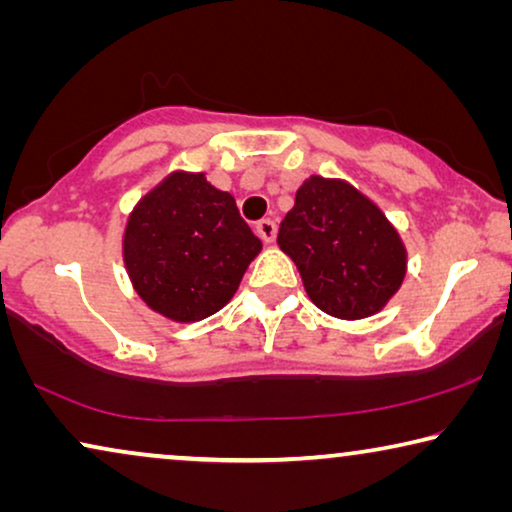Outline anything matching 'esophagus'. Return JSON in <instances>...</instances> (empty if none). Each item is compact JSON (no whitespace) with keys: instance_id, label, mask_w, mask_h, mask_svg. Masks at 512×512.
I'll use <instances>...</instances> for the list:
<instances>
[{"instance_id":"esophagus-1","label":"esophagus","mask_w":512,"mask_h":512,"mask_svg":"<svg viewBox=\"0 0 512 512\" xmlns=\"http://www.w3.org/2000/svg\"><path fill=\"white\" fill-rule=\"evenodd\" d=\"M256 233L261 235L263 242H275V237H277V223L272 221V219L258 221V223H256Z\"/></svg>"}]
</instances>
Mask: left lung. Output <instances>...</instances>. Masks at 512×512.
<instances>
[{
    "label": "left lung",
    "mask_w": 512,
    "mask_h": 512,
    "mask_svg": "<svg viewBox=\"0 0 512 512\" xmlns=\"http://www.w3.org/2000/svg\"><path fill=\"white\" fill-rule=\"evenodd\" d=\"M277 244L296 263L312 303L338 319L373 317L408 270L394 223L345 179H305Z\"/></svg>",
    "instance_id": "left-lung-1"
}]
</instances>
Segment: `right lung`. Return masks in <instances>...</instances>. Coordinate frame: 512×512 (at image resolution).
Instances as JSON below:
<instances>
[{"label": "right lung", "mask_w": 512, "mask_h": 512, "mask_svg": "<svg viewBox=\"0 0 512 512\" xmlns=\"http://www.w3.org/2000/svg\"><path fill=\"white\" fill-rule=\"evenodd\" d=\"M261 249L233 195L209 184L205 172L167 174L137 202L123 233L132 289L179 324L219 312Z\"/></svg>", "instance_id": "add662e5"}]
</instances>
